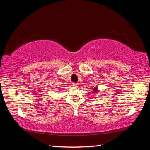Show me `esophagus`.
I'll return each mask as SVG.
<instances>
[{"label":"esophagus","instance_id":"obj_1","mask_svg":"<svg viewBox=\"0 0 150 150\" xmlns=\"http://www.w3.org/2000/svg\"><path fill=\"white\" fill-rule=\"evenodd\" d=\"M73 86L75 87H77L78 86V84L77 83H73Z\"/></svg>","mask_w":150,"mask_h":150}]
</instances>
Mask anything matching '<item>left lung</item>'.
Returning <instances> with one entry per match:
<instances>
[{
    "label": "left lung",
    "instance_id": "obj_1",
    "mask_svg": "<svg viewBox=\"0 0 150 150\" xmlns=\"http://www.w3.org/2000/svg\"><path fill=\"white\" fill-rule=\"evenodd\" d=\"M93 90H94V91H97V88H94Z\"/></svg>",
    "mask_w": 150,
    "mask_h": 150
}]
</instances>
